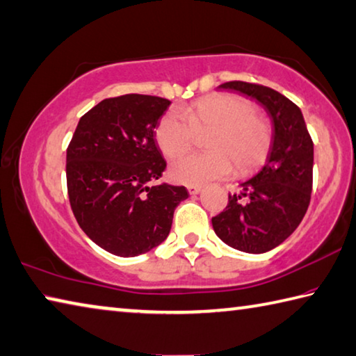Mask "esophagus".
Listing matches in <instances>:
<instances>
[{
  "instance_id": "obj_1",
  "label": "esophagus",
  "mask_w": 356,
  "mask_h": 356,
  "mask_svg": "<svg viewBox=\"0 0 356 356\" xmlns=\"http://www.w3.org/2000/svg\"><path fill=\"white\" fill-rule=\"evenodd\" d=\"M200 190H202V188H200V186H197V185H190L188 186V193H190V195H193V196L199 195Z\"/></svg>"
}]
</instances>
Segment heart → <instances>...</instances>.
<instances>
[{
  "label": "heart",
  "mask_w": 356,
  "mask_h": 356,
  "mask_svg": "<svg viewBox=\"0 0 356 356\" xmlns=\"http://www.w3.org/2000/svg\"><path fill=\"white\" fill-rule=\"evenodd\" d=\"M209 131V152L188 154L170 166L174 182L202 185L229 176L234 165L238 172L250 171L268 156L273 141L269 122L248 99L234 95L209 96L168 112L159 122L156 140L163 156L174 159L195 145L197 134Z\"/></svg>",
  "instance_id": "heart-1"
}]
</instances>
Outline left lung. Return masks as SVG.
I'll list each match as a JSON object with an SVG mask.
<instances>
[{
  "instance_id": "left-lung-1",
  "label": "left lung",
  "mask_w": 356,
  "mask_h": 356,
  "mask_svg": "<svg viewBox=\"0 0 356 356\" xmlns=\"http://www.w3.org/2000/svg\"><path fill=\"white\" fill-rule=\"evenodd\" d=\"M218 88L260 102L273 122L264 165L211 218L215 234L230 248L264 254L285 241L305 216L313 186V141L300 108L275 90L241 81Z\"/></svg>"
}]
</instances>
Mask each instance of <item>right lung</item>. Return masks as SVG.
<instances>
[{"label":"right lung","instance_id":"add662e5","mask_svg":"<svg viewBox=\"0 0 356 356\" xmlns=\"http://www.w3.org/2000/svg\"><path fill=\"white\" fill-rule=\"evenodd\" d=\"M171 101L122 95L101 101L77 122L67 149L71 210L86 235L118 257H137L166 240L185 186L160 184L166 168L156 129Z\"/></svg>","mask_w":356,"mask_h":356}]
</instances>
